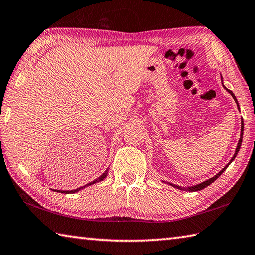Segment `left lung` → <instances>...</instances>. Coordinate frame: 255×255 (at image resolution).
<instances>
[{
	"instance_id": "left-lung-1",
	"label": "left lung",
	"mask_w": 255,
	"mask_h": 255,
	"mask_svg": "<svg viewBox=\"0 0 255 255\" xmlns=\"http://www.w3.org/2000/svg\"><path fill=\"white\" fill-rule=\"evenodd\" d=\"M221 79H222V85H223V87H224L225 89H226V87L224 86V83H223V77H222V76H221ZM226 91H228L229 94L233 97L234 101H235V103H237L238 109L240 110V106H239V103H238V99H237V97L234 96V94H233V92L231 91V90L226 89ZM243 128H244V126H243V120H241V133H240V139H239V142H238V146H237V148H235V152H234V155H233L232 158H231V160L229 161V163L225 165V167H224V168H222V170H220V172L217 173L215 176H213V177H211L210 179L204 180V182H202V183H200V184L193 185V186H188V187H182V186H178V185H175V184H172V183H168V184L170 185V186L176 187V188H178V189H185V191H188V192H197V191H201V189H203V188L207 187L208 185H211L213 182H214V180H216L217 178L220 177V176H221L222 174H223L224 170L229 167V165H230L231 163H232V161L235 159V157H237L238 152H239L240 148H241V145H242V138H243Z\"/></svg>"
}]
</instances>
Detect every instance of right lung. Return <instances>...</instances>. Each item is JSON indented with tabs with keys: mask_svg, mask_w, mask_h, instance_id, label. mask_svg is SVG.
I'll use <instances>...</instances> for the list:
<instances>
[{
	"mask_svg": "<svg viewBox=\"0 0 255 255\" xmlns=\"http://www.w3.org/2000/svg\"><path fill=\"white\" fill-rule=\"evenodd\" d=\"M108 169H109V167H108L107 169H106V170H105V173L101 174L98 178H96L95 180H92V182L86 184L85 186H81V187H79V188H76V189H71V191H57V189H53V191H55V192H61V193H63V194H73V193H77V192H79L80 189H82V188L88 187V186H90V185H92V184L99 183V182H101V180H104V178H106V176H107V174H108Z\"/></svg>",
	"mask_w": 255,
	"mask_h": 255,
	"instance_id": "obj_1",
	"label": "right lung"
}]
</instances>
